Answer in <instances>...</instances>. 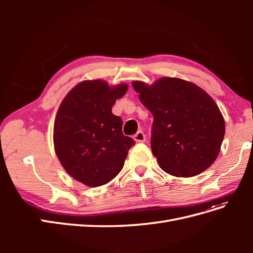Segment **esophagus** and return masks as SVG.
I'll use <instances>...</instances> for the list:
<instances>
[{
  "instance_id": "34e87169",
  "label": "esophagus",
  "mask_w": 253,
  "mask_h": 253,
  "mask_svg": "<svg viewBox=\"0 0 253 253\" xmlns=\"http://www.w3.org/2000/svg\"><path fill=\"white\" fill-rule=\"evenodd\" d=\"M133 138L136 142H144L145 141V135L143 134V132L138 131L133 136Z\"/></svg>"
}]
</instances>
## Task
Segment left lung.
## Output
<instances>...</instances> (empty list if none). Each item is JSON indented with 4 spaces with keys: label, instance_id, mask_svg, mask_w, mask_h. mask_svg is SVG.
<instances>
[{
    "label": "left lung",
    "instance_id": "8db88e82",
    "mask_svg": "<svg viewBox=\"0 0 253 253\" xmlns=\"http://www.w3.org/2000/svg\"><path fill=\"white\" fill-rule=\"evenodd\" d=\"M132 84L154 117L151 147L160 168L177 177L208 169L225 135V121L213 99L179 78H160L151 86L140 81Z\"/></svg>",
    "mask_w": 253,
    "mask_h": 253
}]
</instances>
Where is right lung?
<instances>
[{
  "label": "right lung",
  "instance_id": "1",
  "mask_svg": "<svg viewBox=\"0 0 253 253\" xmlns=\"http://www.w3.org/2000/svg\"><path fill=\"white\" fill-rule=\"evenodd\" d=\"M127 85L110 87L100 80L83 81L60 104L53 126L56 154L72 177L89 187L110 182L122 170L135 144L122 133V119L112 108Z\"/></svg>",
  "mask_w": 253,
  "mask_h": 253
}]
</instances>
